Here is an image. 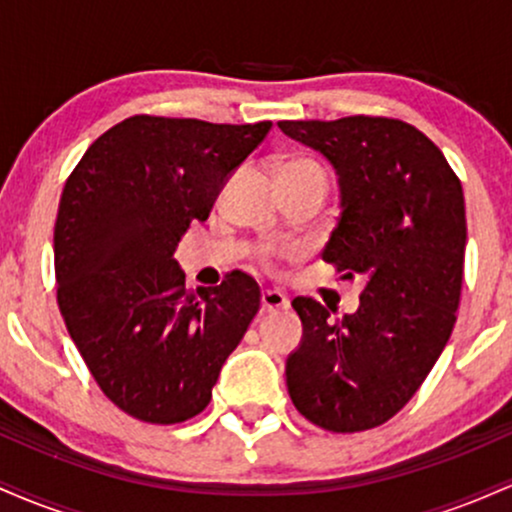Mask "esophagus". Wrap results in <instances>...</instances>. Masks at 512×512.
I'll list each match as a JSON object with an SVG mask.
<instances>
[{"label":"esophagus","instance_id":"34e87169","mask_svg":"<svg viewBox=\"0 0 512 512\" xmlns=\"http://www.w3.org/2000/svg\"><path fill=\"white\" fill-rule=\"evenodd\" d=\"M289 308V298L281 291L267 289L262 293V310L264 313H272V310H286Z\"/></svg>","mask_w":512,"mask_h":512}]
</instances>
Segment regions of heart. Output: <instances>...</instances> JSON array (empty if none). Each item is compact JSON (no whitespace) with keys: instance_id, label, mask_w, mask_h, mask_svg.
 Here are the masks:
<instances>
[{"instance_id":"b5f03b06","label":"heart","mask_w":512,"mask_h":512,"mask_svg":"<svg viewBox=\"0 0 512 512\" xmlns=\"http://www.w3.org/2000/svg\"><path fill=\"white\" fill-rule=\"evenodd\" d=\"M296 175H320V178L327 180V173L322 170V166H317L315 161H305V158H293V161H286L284 166L279 170V178L281 182L296 178ZM291 255V248H276L267 252V262H274V257H284Z\"/></svg>"}]
</instances>
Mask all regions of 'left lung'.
I'll return each mask as SVG.
<instances>
[{
	"label": "left lung",
	"instance_id": "left-lung-1",
	"mask_svg": "<svg viewBox=\"0 0 512 512\" xmlns=\"http://www.w3.org/2000/svg\"><path fill=\"white\" fill-rule=\"evenodd\" d=\"M339 175L342 214L322 260L366 286L356 313L332 320L293 298L303 342L286 361L291 402L315 426L358 433L390 421L436 366L462 293V182L424 132L395 117L284 120Z\"/></svg>",
	"mask_w": 512,
	"mask_h": 512
}]
</instances>
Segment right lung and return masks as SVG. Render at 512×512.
<instances>
[{"label":"right lung","mask_w":512,"mask_h":512,"mask_svg":"<svg viewBox=\"0 0 512 512\" xmlns=\"http://www.w3.org/2000/svg\"><path fill=\"white\" fill-rule=\"evenodd\" d=\"M269 129L134 115L88 146L64 182L57 305L103 395L134 419L197 416L260 310V286L243 272L187 291L175 248Z\"/></svg>","instance_id":"obj_1"}]
</instances>
